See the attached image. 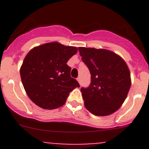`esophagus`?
<instances>
[{"instance_id":"obj_1","label":"esophagus","mask_w":149,"mask_h":149,"mask_svg":"<svg viewBox=\"0 0 149 149\" xmlns=\"http://www.w3.org/2000/svg\"><path fill=\"white\" fill-rule=\"evenodd\" d=\"M77 81H79V84H80V85H81V78L80 77H78L77 78Z\"/></svg>"}]
</instances>
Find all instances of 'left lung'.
<instances>
[{
  "label": "left lung",
  "instance_id": "8db88e82",
  "mask_svg": "<svg viewBox=\"0 0 149 149\" xmlns=\"http://www.w3.org/2000/svg\"><path fill=\"white\" fill-rule=\"evenodd\" d=\"M79 50L91 73L89 86L81 88L85 107L97 116L114 113L124 102L131 86L127 64L108 49L80 47Z\"/></svg>",
  "mask_w": 149,
  "mask_h": 149
}]
</instances>
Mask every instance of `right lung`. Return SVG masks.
<instances>
[{"label":"right lung","mask_w":149,"mask_h":149,"mask_svg":"<svg viewBox=\"0 0 149 149\" xmlns=\"http://www.w3.org/2000/svg\"><path fill=\"white\" fill-rule=\"evenodd\" d=\"M77 51L76 47L53 42L28 52L20 75L26 93L35 104L42 109H57L65 103L70 91L80 86L66 64Z\"/></svg>","instance_id":"right-lung-1"}]
</instances>
